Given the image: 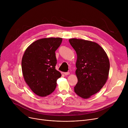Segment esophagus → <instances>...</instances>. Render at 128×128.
<instances>
[{
    "label": "esophagus",
    "mask_w": 128,
    "mask_h": 128,
    "mask_svg": "<svg viewBox=\"0 0 128 128\" xmlns=\"http://www.w3.org/2000/svg\"><path fill=\"white\" fill-rule=\"evenodd\" d=\"M64 74V75L65 76H67V75H68L70 74V72H65Z\"/></svg>",
    "instance_id": "34e87169"
}]
</instances>
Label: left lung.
Returning <instances> with one entry per match:
<instances>
[{
    "mask_svg": "<svg viewBox=\"0 0 128 128\" xmlns=\"http://www.w3.org/2000/svg\"><path fill=\"white\" fill-rule=\"evenodd\" d=\"M69 42L76 51V75L78 82L75 92L83 98L98 93L108 77L110 64L104 50L96 42L72 38Z\"/></svg>",
    "mask_w": 128,
    "mask_h": 128,
    "instance_id": "left-lung-1",
    "label": "left lung"
}]
</instances>
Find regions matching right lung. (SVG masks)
Returning a JSON list of instances; mask_svg holds the SVG:
<instances>
[{"label": "right lung", "mask_w": 128, "mask_h": 128, "mask_svg": "<svg viewBox=\"0 0 128 128\" xmlns=\"http://www.w3.org/2000/svg\"><path fill=\"white\" fill-rule=\"evenodd\" d=\"M62 42L61 38L38 39L27 48L22 60L24 79L32 91L39 96L50 94L56 86L61 74L56 70V51Z\"/></svg>", "instance_id": "1"}]
</instances>
